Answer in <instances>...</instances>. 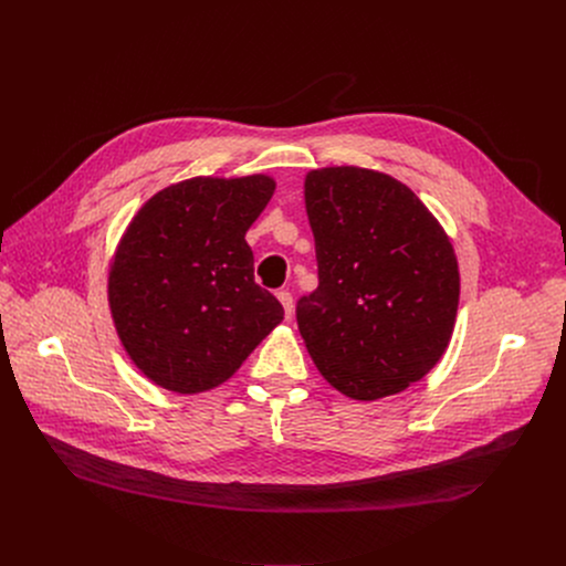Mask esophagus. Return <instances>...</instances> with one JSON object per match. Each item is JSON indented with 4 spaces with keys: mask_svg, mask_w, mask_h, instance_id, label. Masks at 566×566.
Masks as SVG:
<instances>
[{
    "mask_svg": "<svg viewBox=\"0 0 566 566\" xmlns=\"http://www.w3.org/2000/svg\"><path fill=\"white\" fill-rule=\"evenodd\" d=\"M277 300H280L282 306H284V315L291 317V315H293V295H291L289 291H280V293H277Z\"/></svg>",
    "mask_w": 566,
    "mask_h": 566,
    "instance_id": "esophagus-1",
    "label": "esophagus"
}]
</instances>
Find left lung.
<instances>
[{
    "instance_id": "1",
    "label": "left lung",
    "mask_w": 566,
    "mask_h": 566,
    "mask_svg": "<svg viewBox=\"0 0 566 566\" xmlns=\"http://www.w3.org/2000/svg\"><path fill=\"white\" fill-rule=\"evenodd\" d=\"M304 201L317 289L295 315L315 367L356 400L402 391L439 363L454 329L448 234L408 186L365 168L308 172Z\"/></svg>"
}]
</instances>
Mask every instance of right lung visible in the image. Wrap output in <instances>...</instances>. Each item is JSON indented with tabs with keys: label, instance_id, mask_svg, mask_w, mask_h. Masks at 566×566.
Wrapping results in <instances>:
<instances>
[{
	"label": "right lung",
	"instance_id": "obj_1",
	"mask_svg": "<svg viewBox=\"0 0 566 566\" xmlns=\"http://www.w3.org/2000/svg\"><path fill=\"white\" fill-rule=\"evenodd\" d=\"M273 192L264 175L197 177L156 192L127 226L109 269V306L125 352L156 385L212 389L282 322L247 244Z\"/></svg>",
	"mask_w": 566,
	"mask_h": 566
}]
</instances>
